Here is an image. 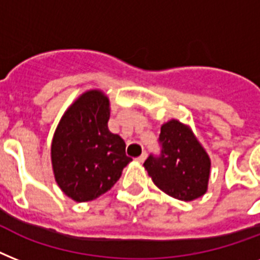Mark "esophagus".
<instances>
[{
    "label": "esophagus",
    "mask_w": 260,
    "mask_h": 260,
    "mask_svg": "<svg viewBox=\"0 0 260 260\" xmlns=\"http://www.w3.org/2000/svg\"><path fill=\"white\" fill-rule=\"evenodd\" d=\"M146 158H147V154H146V152H143L140 156H138V158H136V160H138L139 163H143L144 160H146Z\"/></svg>",
    "instance_id": "34e87169"
}]
</instances>
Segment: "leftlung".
Listing matches in <instances>:
<instances>
[{
  "label": "left lung",
  "mask_w": 260,
  "mask_h": 260,
  "mask_svg": "<svg viewBox=\"0 0 260 260\" xmlns=\"http://www.w3.org/2000/svg\"><path fill=\"white\" fill-rule=\"evenodd\" d=\"M160 154L144 162L159 189L181 201H193L208 190L210 159L187 125L178 120L163 124L159 135Z\"/></svg>",
  "instance_id": "obj_1"
}]
</instances>
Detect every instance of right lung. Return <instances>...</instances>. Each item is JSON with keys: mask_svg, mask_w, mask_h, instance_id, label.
Here are the masks:
<instances>
[{"mask_svg": "<svg viewBox=\"0 0 260 260\" xmlns=\"http://www.w3.org/2000/svg\"><path fill=\"white\" fill-rule=\"evenodd\" d=\"M109 100L100 90L83 93L63 114L51 144L55 181L77 202L112 189L132 160L125 143L108 129Z\"/></svg>", "mask_w": 260, "mask_h": 260, "instance_id": "add662e5", "label": "right lung"}]
</instances>
